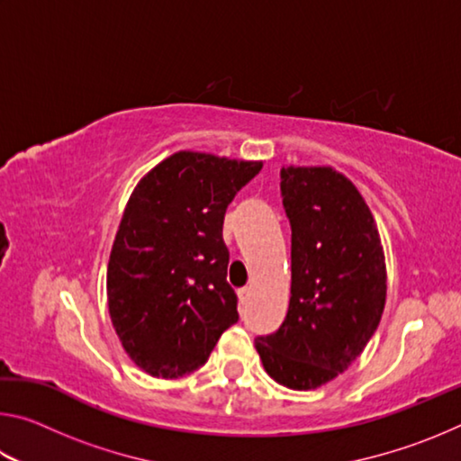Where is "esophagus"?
I'll return each mask as SVG.
<instances>
[{"instance_id":"1","label":"esophagus","mask_w":461,"mask_h":461,"mask_svg":"<svg viewBox=\"0 0 461 461\" xmlns=\"http://www.w3.org/2000/svg\"><path fill=\"white\" fill-rule=\"evenodd\" d=\"M249 293H252V291H249V286H244V288H240V291H238V299H240L241 305H246V303L249 301Z\"/></svg>"}]
</instances>
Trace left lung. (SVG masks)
Here are the masks:
<instances>
[{
	"mask_svg": "<svg viewBox=\"0 0 461 461\" xmlns=\"http://www.w3.org/2000/svg\"><path fill=\"white\" fill-rule=\"evenodd\" d=\"M280 193L293 231L291 303L256 349L278 384L311 390L348 370L376 331L384 252L360 191L331 167H283Z\"/></svg>",
	"mask_w": 461,
	"mask_h": 461,
	"instance_id": "1",
	"label": "left lung"
}]
</instances>
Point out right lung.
I'll use <instances>...</instances> for the list:
<instances>
[{
  "label": "right lung",
  "mask_w": 461,
  "mask_h": 461,
  "mask_svg": "<svg viewBox=\"0 0 461 461\" xmlns=\"http://www.w3.org/2000/svg\"><path fill=\"white\" fill-rule=\"evenodd\" d=\"M260 168L181 150L130 194L109 254L107 305L126 354L150 376L194 372L238 321L223 217Z\"/></svg>",
  "instance_id": "add662e5"
}]
</instances>
